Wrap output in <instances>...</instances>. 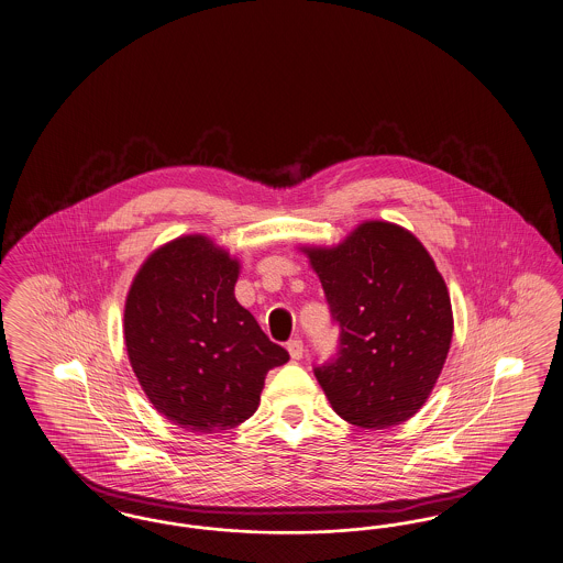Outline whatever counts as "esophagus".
Masks as SVG:
<instances>
[{"label":"esophagus","mask_w":563,"mask_h":563,"mask_svg":"<svg viewBox=\"0 0 563 563\" xmlns=\"http://www.w3.org/2000/svg\"><path fill=\"white\" fill-rule=\"evenodd\" d=\"M287 350H289V354H291L294 361H299V358L303 356V342H301V340H291V342L287 344Z\"/></svg>","instance_id":"esophagus-1"}]
</instances>
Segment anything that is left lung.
<instances>
[{"mask_svg": "<svg viewBox=\"0 0 563 563\" xmlns=\"http://www.w3.org/2000/svg\"><path fill=\"white\" fill-rule=\"evenodd\" d=\"M301 251L340 324L335 358L314 367L333 411L361 429L409 420L429 399L454 333L429 251L388 221H365L338 246Z\"/></svg>", "mask_w": 563, "mask_h": 563, "instance_id": "obj_1", "label": "left lung"}]
</instances>
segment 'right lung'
Segmentation results:
<instances>
[{"label":"right lung","mask_w":563,"mask_h":563,"mask_svg":"<svg viewBox=\"0 0 563 563\" xmlns=\"http://www.w3.org/2000/svg\"><path fill=\"white\" fill-rule=\"evenodd\" d=\"M239 260L202 234L162 244L136 272L124 306V342L150 402L200 434L249 420L269 369L289 352L234 297Z\"/></svg>","instance_id":"right-lung-1"}]
</instances>
